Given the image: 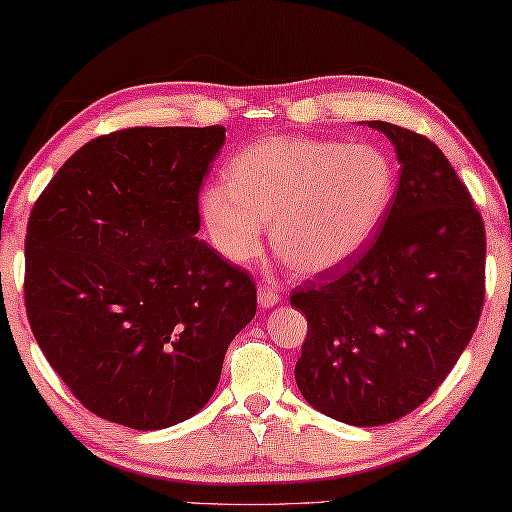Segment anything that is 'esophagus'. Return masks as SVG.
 I'll list each match as a JSON object with an SVG mask.
<instances>
[{
  "instance_id": "esophagus-1",
  "label": "esophagus",
  "mask_w": 512,
  "mask_h": 512,
  "mask_svg": "<svg viewBox=\"0 0 512 512\" xmlns=\"http://www.w3.org/2000/svg\"><path fill=\"white\" fill-rule=\"evenodd\" d=\"M281 301V292H279V288L274 286H270V283H265V286H261L258 288V306L261 308H272V306H276Z\"/></svg>"
}]
</instances>
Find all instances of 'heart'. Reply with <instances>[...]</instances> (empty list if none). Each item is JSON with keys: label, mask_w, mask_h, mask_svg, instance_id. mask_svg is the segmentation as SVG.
Listing matches in <instances>:
<instances>
[{"label": "heart", "mask_w": 512, "mask_h": 512, "mask_svg": "<svg viewBox=\"0 0 512 512\" xmlns=\"http://www.w3.org/2000/svg\"><path fill=\"white\" fill-rule=\"evenodd\" d=\"M395 190V165L379 147L279 136L233 156L226 181L201 190L199 213L226 261H254L272 220L276 254L299 274H322L372 240Z\"/></svg>", "instance_id": "1"}]
</instances>
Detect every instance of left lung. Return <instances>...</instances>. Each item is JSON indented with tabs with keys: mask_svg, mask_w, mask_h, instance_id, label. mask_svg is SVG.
I'll return each instance as SVG.
<instances>
[{
	"mask_svg": "<svg viewBox=\"0 0 512 512\" xmlns=\"http://www.w3.org/2000/svg\"><path fill=\"white\" fill-rule=\"evenodd\" d=\"M401 165L374 240L338 270L292 290L308 320L299 392L351 426H381L422 406L454 370L485 297V229L438 145L390 122Z\"/></svg>",
	"mask_w": 512,
	"mask_h": 512,
	"instance_id": "obj_1",
	"label": "left lung"
}]
</instances>
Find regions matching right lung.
Returning <instances> with one entry per match:
<instances>
[{"mask_svg": "<svg viewBox=\"0 0 512 512\" xmlns=\"http://www.w3.org/2000/svg\"><path fill=\"white\" fill-rule=\"evenodd\" d=\"M224 127H131L61 165L29 215L24 306L38 347L90 413L136 431L213 397L256 283L195 238Z\"/></svg>", "mask_w": 512, "mask_h": 512, "instance_id": "add662e5", "label": "right lung"}]
</instances>
